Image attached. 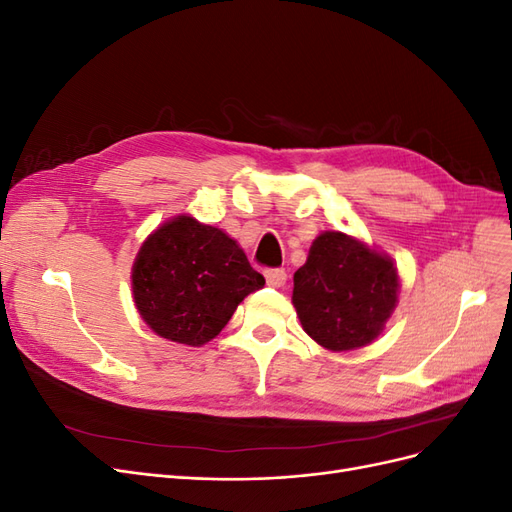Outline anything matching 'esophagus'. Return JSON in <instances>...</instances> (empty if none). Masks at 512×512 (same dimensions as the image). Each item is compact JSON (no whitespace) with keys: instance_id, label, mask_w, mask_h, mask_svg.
Here are the masks:
<instances>
[{"instance_id":"esophagus-1","label":"esophagus","mask_w":512,"mask_h":512,"mask_svg":"<svg viewBox=\"0 0 512 512\" xmlns=\"http://www.w3.org/2000/svg\"><path fill=\"white\" fill-rule=\"evenodd\" d=\"M265 280L271 288H282L286 284V273L280 269H269L265 271Z\"/></svg>"}]
</instances>
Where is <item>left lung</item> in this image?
<instances>
[{
    "mask_svg": "<svg viewBox=\"0 0 512 512\" xmlns=\"http://www.w3.org/2000/svg\"><path fill=\"white\" fill-rule=\"evenodd\" d=\"M399 286L389 254L346 232L324 230L294 273L292 305L318 346L346 352L376 342L395 312Z\"/></svg>",
    "mask_w": 512,
    "mask_h": 512,
    "instance_id": "obj_1",
    "label": "left lung"
}]
</instances>
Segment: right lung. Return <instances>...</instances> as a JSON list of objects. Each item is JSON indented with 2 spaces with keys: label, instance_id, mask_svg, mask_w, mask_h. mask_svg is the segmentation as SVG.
<instances>
[{
  "label": "right lung",
  "instance_id": "add662e5",
  "mask_svg": "<svg viewBox=\"0 0 512 512\" xmlns=\"http://www.w3.org/2000/svg\"><path fill=\"white\" fill-rule=\"evenodd\" d=\"M265 286L241 245L222 228L181 213L143 241L132 265V297L147 327L183 346H205L247 294Z\"/></svg>",
  "mask_w": 512,
  "mask_h": 512
}]
</instances>
